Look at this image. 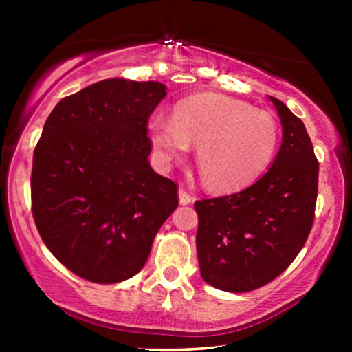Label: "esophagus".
I'll use <instances>...</instances> for the list:
<instances>
[{"instance_id":"esophagus-1","label":"esophagus","mask_w":352,"mask_h":352,"mask_svg":"<svg viewBox=\"0 0 352 352\" xmlns=\"http://www.w3.org/2000/svg\"><path fill=\"white\" fill-rule=\"evenodd\" d=\"M177 197H179V204L181 205H189L192 201V197L187 194L184 189H179L177 190Z\"/></svg>"}]
</instances>
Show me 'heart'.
<instances>
[{
	"label": "heart",
	"instance_id": "heart-1",
	"mask_svg": "<svg viewBox=\"0 0 352 352\" xmlns=\"http://www.w3.org/2000/svg\"><path fill=\"white\" fill-rule=\"evenodd\" d=\"M147 134L165 168L197 146L195 160L204 182L216 192L240 190L256 181L278 146V124L271 113L216 93L181 100L171 120L153 115Z\"/></svg>",
	"mask_w": 352,
	"mask_h": 352
}]
</instances>
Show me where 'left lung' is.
<instances>
[{
  "instance_id": "obj_1",
  "label": "left lung",
  "mask_w": 352,
  "mask_h": 352,
  "mask_svg": "<svg viewBox=\"0 0 352 352\" xmlns=\"http://www.w3.org/2000/svg\"><path fill=\"white\" fill-rule=\"evenodd\" d=\"M282 144L256 182L232 195L195 201L201 278L218 290L252 292L290 266L314 221L319 163L305 123L269 96Z\"/></svg>"
}]
</instances>
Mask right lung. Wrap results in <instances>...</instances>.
<instances>
[{
    "mask_svg": "<svg viewBox=\"0 0 352 352\" xmlns=\"http://www.w3.org/2000/svg\"><path fill=\"white\" fill-rule=\"evenodd\" d=\"M166 86L109 78L59 100L33 153L38 232L67 269L96 283L131 278L177 206L152 170L147 122Z\"/></svg>",
    "mask_w": 352,
    "mask_h": 352,
    "instance_id": "add662e5",
    "label": "right lung"
}]
</instances>
